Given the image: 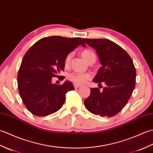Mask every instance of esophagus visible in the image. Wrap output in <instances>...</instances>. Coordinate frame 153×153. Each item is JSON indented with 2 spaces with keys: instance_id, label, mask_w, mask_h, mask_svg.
I'll return each instance as SVG.
<instances>
[{
  "instance_id": "34e87169",
  "label": "esophagus",
  "mask_w": 153,
  "mask_h": 153,
  "mask_svg": "<svg viewBox=\"0 0 153 153\" xmlns=\"http://www.w3.org/2000/svg\"><path fill=\"white\" fill-rule=\"evenodd\" d=\"M74 87L76 89H77V88H79V87H81V85H77V84H76V83H74Z\"/></svg>"
}]
</instances>
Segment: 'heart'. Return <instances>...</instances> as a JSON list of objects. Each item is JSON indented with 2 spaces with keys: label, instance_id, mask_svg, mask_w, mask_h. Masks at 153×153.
I'll list each match as a JSON object with an SVG mask.
<instances>
[{
  "label": "heart",
  "instance_id": "obj_1",
  "mask_svg": "<svg viewBox=\"0 0 153 153\" xmlns=\"http://www.w3.org/2000/svg\"><path fill=\"white\" fill-rule=\"evenodd\" d=\"M81 55L83 58L85 60L87 63L91 64H93L96 61V55L95 53L91 50L85 49L81 52ZM72 58V53H70L66 55V56L64 58V66L68 67L70 64V62ZM68 78L74 83L77 85H83L87 81L91 79V75L88 73L85 74H79V73H73L70 74L68 76Z\"/></svg>",
  "mask_w": 153,
  "mask_h": 153
}]
</instances>
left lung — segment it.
<instances>
[{
    "label": "left lung",
    "mask_w": 153,
    "mask_h": 153,
    "mask_svg": "<svg viewBox=\"0 0 153 153\" xmlns=\"http://www.w3.org/2000/svg\"><path fill=\"white\" fill-rule=\"evenodd\" d=\"M98 54L102 66L93 82L106 87L91 89V94L84 100L86 108L93 114L112 117L123 109L135 86L136 70L127 52L113 41L105 39H83Z\"/></svg>",
    "instance_id": "1"
}]
</instances>
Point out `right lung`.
I'll list each match as a JSON object with an SVG mask.
<instances>
[{
  "label": "right lung",
  "mask_w": 153,
  "mask_h": 153,
  "mask_svg": "<svg viewBox=\"0 0 153 153\" xmlns=\"http://www.w3.org/2000/svg\"><path fill=\"white\" fill-rule=\"evenodd\" d=\"M79 45L85 47L79 37L51 36L36 42L23 58L18 74L19 95L25 107L37 116H46L59 110L72 83L61 85L52 83V77L64 71V58Z\"/></svg>",
  "instance_id": "add662e5"
}]
</instances>
